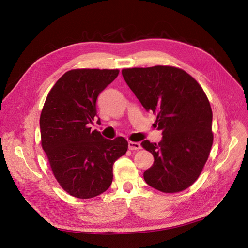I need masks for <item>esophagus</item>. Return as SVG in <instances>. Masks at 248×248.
Instances as JSON below:
<instances>
[{"label": "esophagus", "mask_w": 248, "mask_h": 248, "mask_svg": "<svg viewBox=\"0 0 248 248\" xmlns=\"http://www.w3.org/2000/svg\"><path fill=\"white\" fill-rule=\"evenodd\" d=\"M128 146H129V150L131 151H136L141 148V144L139 142H133V141H129Z\"/></svg>", "instance_id": "esophagus-1"}]
</instances>
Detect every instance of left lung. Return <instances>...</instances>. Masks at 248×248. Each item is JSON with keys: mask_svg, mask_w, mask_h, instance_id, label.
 Here are the masks:
<instances>
[{"mask_svg": "<svg viewBox=\"0 0 248 248\" xmlns=\"http://www.w3.org/2000/svg\"><path fill=\"white\" fill-rule=\"evenodd\" d=\"M122 74L144 109L157 114L155 126L163 135L158 143H141L155 159L143 173L145 182L165 193L187 189L200 176L213 144V114L206 93L181 68L134 67Z\"/></svg>", "mask_w": 248, "mask_h": 248, "instance_id": "8db88e82", "label": "left lung"}]
</instances>
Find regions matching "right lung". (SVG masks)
I'll use <instances>...</instances> for the list:
<instances>
[{
	"mask_svg": "<svg viewBox=\"0 0 248 248\" xmlns=\"http://www.w3.org/2000/svg\"><path fill=\"white\" fill-rule=\"evenodd\" d=\"M118 74V69L69 70L56 82L41 111L42 148L60 186L78 199L105 192L113 180V164L128 151L124 137L106 139L90 128L98 94Z\"/></svg>",
	"mask_w": 248,
	"mask_h": 248,
	"instance_id": "obj_1",
	"label": "right lung"
}]
</instances>
